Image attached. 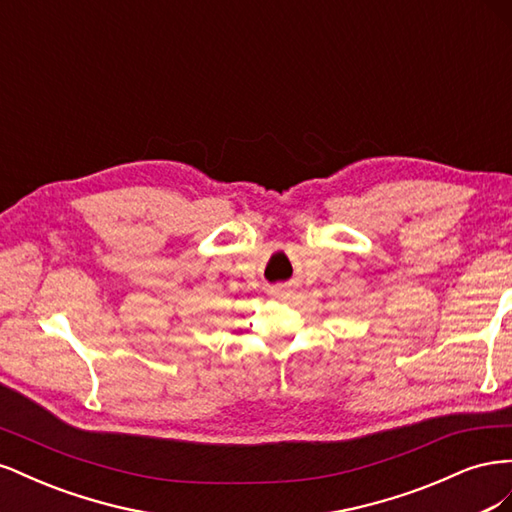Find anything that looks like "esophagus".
Wrapping results in <instances>:
<instances>
[{
	"instance_id": "34e87169",
	"label": "esophagus",
	"mask_w": 512,
	"mask_h": 512,
	"mask_svg": "<svg viewBox=\"0 0 512 512\" xmlns=\"http://www.w3.org/2000/svg\"><path fill=\"white\" fill-rule=\"evenodd\" d=\"M284 292H286V288H282V286H280V288H275V290H273V294H277V297H282V294H284Z\"/></svg>"
}]
</instances>
